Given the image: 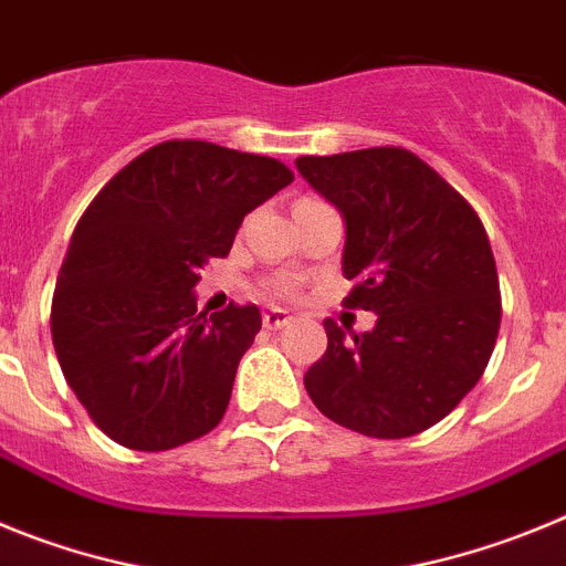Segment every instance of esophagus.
Listing matches in <instances>:
<instances>
[{
	"label": "esophagus",
	"instance_id": "34e87169",
	"mask_svg": "<svg viewBox=\"0 0 566 566\" xmlns=\"http://www.w3.org/2000/svg\"><path fill=\"white\" fill-rule=\"evenodd\" d=\"M289 323H292V314L280 312V308H269V312L263 314V326H266L269 332H277V328L289 326Z\"/></svg>",
	"mask_w": 566,
	"mask_h": 566
}]
</instances>
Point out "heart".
<instances>
[{
	"mask_svg": "<svg viewBox=\"0 0 566 566\" xmlns=\"http://www.w3.org/2000/svg\"><path fill=\"white\" fill-rule=\"evenodd\" d=\"M274 292L283 294V297H289V294H294V283H277V286H274Z\"/></svg>",
	"mask_w": 566,
	"mask_h": 566,
	"instance_id": "1",
	"label": "heart"
}]
</instances>
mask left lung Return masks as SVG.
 Segmentation results:
<instances>
[{"mask_svg": "<svg viewBox=\"0 0 566 566\" xmlns=\"http://www.w3.org/2000/svg\"><path fill=\"white\" fill-rule=\"evenodd\" d=\"M297 169L345 218L354 289L343 306L377 314L363 334L323 323L328 348L303 377L308 397L365 437L428 431L482 379L502 323L476 209L405 147L303 155Z\"/></svg>", "mask_w": 566, "mask_h": 566, "instance_id": "left-lung-1", "label": "left lung"}]
</instances>
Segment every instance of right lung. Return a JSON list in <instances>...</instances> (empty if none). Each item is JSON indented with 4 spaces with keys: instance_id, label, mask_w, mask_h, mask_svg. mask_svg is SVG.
Wrapping results in <instances>:
<instances>
[{
    "instance_id": "1",
    "label": "right lung",
    "mask_w": 566,
    "mask_h": 566,
    "mask_svg": "<svg viewBox=\"0 0 566 566\" xmlns=\"http://www.w3.org/2000/svg\"><path fill=\"white\" fill-rule=\"evenodd\" d=\"M294 181L277 158L164 142L113 175L70 238L50 306L59 365L90 419L133 451H169L227 413L258 306L207 317L195 283L240 223Z\"/></svg>"
}]
</instances>
